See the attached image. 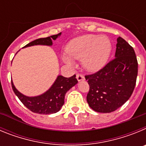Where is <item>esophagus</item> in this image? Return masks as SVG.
Returning a JSON list of instances; mask_svg holds the SVG:
<instances>
[{"label":"esophagus","mask_w":146,"mask_h":146,"mask_svg":"<svg viewBox=\"0 0 146 146\" xmlns=\"http://www.w3.org/2000/svg\"><path fill=\"white\" fill-rule=\"evenodd\" d=\"M76 77H77V80L78 82H80V81L84 80H85L84 76L82 75V74H77V76H76Z\"/></svg>","instance_id":"1"}]
</instances>
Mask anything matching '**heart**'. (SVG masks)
I'll use <instances>...</instances> for the list:
<instances>
[{"label": "heart", "instance_id": "heart-1", "mask_svg": "<svg viewBox=\"0 0 146 146\" xmlns=\"http://www.w3.org/2000/svg\"><path fill=\"white\" fill-rule=\"evenodd\" d=\"M112 47L111 41L107 36L82 35L68 42L66 54L62 55V60L69 66L74 65V60H81L86 71L96 72L107 64Z\"/></svg>", "mask_w": 146, "mask_h": 146}]
</instances>
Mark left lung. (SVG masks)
<instances>
[{"label":"left lung","instance_id":"1","mask_svg":"<svg viewBox=\"0 0 146 146\" xmlns=\"http://www.w3.org/2000/svg\"><path fill=\"white\" fill-rule=\"evenodd\" d=\"M137 66L134 49L118 37L115 58L95 74L86 76L90 86L87 95L90 108L98 113H108L122 106L134 91Z\"/></svg>","mask_w":146,"mask_h":146}]
</instances>
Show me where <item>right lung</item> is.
Returning a JSON list of instances; mask_svg holds the SVG:
<instances>
[{"label": "right lung", "instance_id": "obj_1", "mask_svg": "<svg viewBox=\"0 0 146 146\" xmlns=\"http://www.w3.org/2000/svg\"><path fill=\"white\" fill-rule=\"evenodd\" d=\"M61 33L50 36L46 38H41L30 42L25 47L35 45H44L51 47L52 41L56 40L60 36ZM77 83L76 75L70 77H64L62 75H58L53 84L50 86L47 91L43 94L35 96H28L18 91L11 80L12 89L15 95L19 98L24 105L33 113L38 114L48 115L58 112L64 104V99L66 92Z\"/></svg>", "mask_w": 146, "mask_h": 146}]
</instances>
